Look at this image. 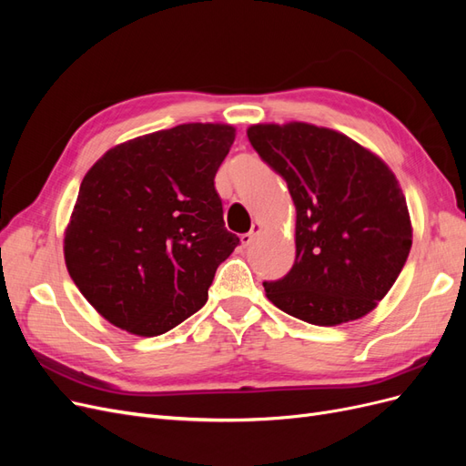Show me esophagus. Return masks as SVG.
Here are the masks:
<instances>
[{
  "label": "esophagus",
  "instance_id": "34e87169",
  "mask_svg": "<svg viewBox=\"0 0 466 466\" xmlns=\"http://www.w3.org/2000/svg\"><path fill=\"white\" fill-rule=\"evenodd\" d=\"M260 229H262V223H260V221L252 223V229H250L248 233H243V235H241V243H243V247H248V245L252 243V238H255V237L260 233Z\"/></svg>",
  "mask_w": 466,
  "mask_h": 466
}]
</instances>
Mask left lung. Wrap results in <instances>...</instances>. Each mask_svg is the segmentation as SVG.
<instances>
[{
	"label": "left lung",
	"mask_w": 466,
	"mask_h": 466,
	"mask_svg": "<svg viewBox=\"0 0 466 466\" xmlns=\"http://www.w3.org/2000/svg\"><path fill=\"white\" fill-rule=\"evenodd\" d=\"M248 142L295 204V262L266 298L319 327L371 313L412 247L406 198L389 165L354 139L307 122L252 124Z\"/></svg>",
	"instance_id": "1"
}]
</instances>
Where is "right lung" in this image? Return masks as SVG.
Instances as JSON below:
<instances>
[{
	"label": "right lung",
	"mask_w": 466,
	"mask_h": 466,
	"mask_svg": "<svg viewBox=\"0 0 466 466\" xmlns=\"http://www.w3.org/2000/svg\"><path fill=\"white\" fill-rule=\"evenodd\" d=\"M233 139L231 124H180L115 146L83 177L64 258L110 324L159 336L208 301L238 245L214 187Z\"/></svg>",
	"instance_id": "1"
}]
</instances>
